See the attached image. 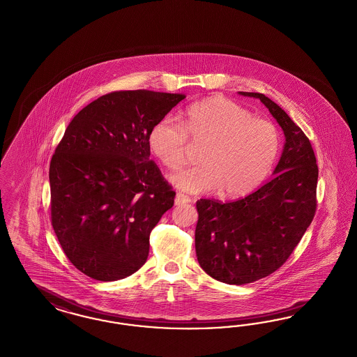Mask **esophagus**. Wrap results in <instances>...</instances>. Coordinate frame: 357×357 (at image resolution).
Wrapping results in <instances>:
<instances>
[{"label":"esophagus","mask_w":357,"mask_h":357,"mask_svg":"<svg viewBox=\"0 0 357 357\" xmlns=\"http://www.w3.org/2000/svg\"><path fill=\"white\" fill-rule=\"evenodd\" d=\"M190 202H191V199L182 192H178L175 197V206H182V204L190 203Z\"/></svg>","instance_id":"34e87169"}]
</instances>
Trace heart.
<instances>
[{"label":"heart","instance_id":"1","mask_svg":"<svg viewBox=\"0 0 357 357\" xmlns=\"http://www.w3.org/2000/svg\"><path fill=\"white\" fill-rule=\"evenodd\" d=\"M188 137L192 145L204 146L200 166L170 176L175 187L188 192L219 190L220 197H244L266 178L281 148V135L271 121L255 119L245 108L228 98H209L190 105L182 123L165 117L149 137L157 158L169 169L185 160Z\"/></svg>","mask_w":357,"mask_h":357}]
</instances>
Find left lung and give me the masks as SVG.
I'll list each match as a JSON object with an SVG mask.
<instances>
[{"label": "left lung", "mask_w": 357, "mask_h": 357, "mask_svg": "<svg viewBox=\"0 0 357 357\" xmlns=\"http://www.w3.org/2000/svg\"><path fill=\"white\" fill-rule=\"evenodd\" d=\"M259 98L282 128L284 145L273 178L250 195L231 203L197 202L195 250L202 269L228 284L259 281L281 268L301 241L317 209L318 166L302 129L280 105Z\"/></svg>", "instance_id": "left-lung-1"}]
</instances>
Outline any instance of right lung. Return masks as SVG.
I'll return each mask as SVG.
<instances>
[{
  "mask_svg": "<svg viewBox=\"0 0 357 357\" xmlns=\"http://www.w3.org/2000/svg\"><path fill=\"white\" fill-rule=\"evenodd\" d=\"M185 98L148 89L104 95L67 126L50 163L51 222L66 256L98 281L132 275L175 192L150 160L153 128Z\"/></svg>",
  "mask_w": 357,
  "mask_h": 357,
  "instance_id": "right-lung-1",
  "label": "right lung"
}]
</instances>
